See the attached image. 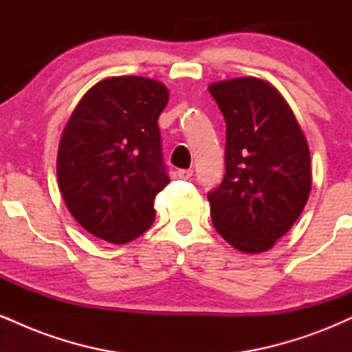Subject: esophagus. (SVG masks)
I'll list each match as a JSON object with an SVG mask.
<instances>
[{"instance_id":"34e87169","label":"esophagus","mask_w":352,"mask_h":352,"mask_svg":"<svg viewBox=\"0 0 352 352\" xmlns=\"http://www.w3.org/2000/svg\"><path fill=\"white\" fill-rule=\"evenodd\" d=\"M193 170H190V168H180V170H177V175H179V179L182 180H188L190 177H192Z\"/></svg>"}]
</instances>
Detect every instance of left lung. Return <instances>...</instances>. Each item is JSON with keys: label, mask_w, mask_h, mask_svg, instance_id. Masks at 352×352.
Wrapping results in <instances>:
<instances>
[{"label": "left lung", "mask_w": 352, "mask_h": 352, "mask_svg": "<svg viewBox=\"0 0 352 352\" xmlns=\"http://www.w3.org/2000/svg\"><path fill=\"white\" fill-rule=\"evenodd\" d=\"M208 91L227 124V172L208 192L213 227L240 252H266L308 201V142L286 100L265 80H221Z\"/></svg>", "instance_id": "8db88e82"}]
</instances>
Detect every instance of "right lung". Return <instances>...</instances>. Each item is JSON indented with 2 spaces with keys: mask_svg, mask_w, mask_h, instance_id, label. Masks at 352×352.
<instances>
[{
  "mask_svg": "<svg viewBox=\"0 0 352 352\" xmlns=\"http://www.w3.org/2000/svg\"><path fill=\"white\" fill-rule=\"evenodd\" d=\"M164 84L139 76L89 89L60 137L58 184L71 215L91 235L127 243L147 232L153 200L170 182L157 120Z\"/></svg>",
  "mask_w": 352,
  "mask_h": 352,
  "instance_id": "obj_1",
  "label": "right lung"
}]
</instances>
